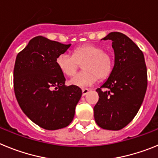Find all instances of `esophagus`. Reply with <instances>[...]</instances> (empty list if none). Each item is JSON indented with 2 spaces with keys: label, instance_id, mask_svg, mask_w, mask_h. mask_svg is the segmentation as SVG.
Returning <instances> with one entry per match:
<instances>
[{
  "label": "esophagus",
  "instance_id": "34e87169",
  "mask_svg": "<svg viewBox=\"0 0 158 158\" xmlns=\"http://www.w3.org/2000/svg\"><path fill=\"white\" fill-rule=\"evenodd\" d=\"M88 93H89V89H82V95H83V96H85Z\"/></svg>",
  "mask_w": 158,
  "mask_h": 158
}]
</instances>
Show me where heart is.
I'll return each instance as SVG.
<instances>
[{"label": "heart", "instance_id": "obj_1", "mask_svg": "<svg viewBox=\"0 0 158 158\" xmlns=\"http://www.w3.org/2000/svg\"><path fill=\"white\" fill-rule=\"evenodd\" d=\"M60 71L71 77L76 73L82 64V72L73 77L69 84L77 87L91 85L96 80H104L109 77L114 66V60L110 53L95 44H84L73 51V55L67 53L59 54L56 58Z\"/></svg>", "mask_w": 158, "mask_h": 158}]
</instances>
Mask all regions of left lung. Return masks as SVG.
<instances>
[{"mask_svg":"<svg viewBox=\"0 0 158 158\" xmlns=\"http://www.w3.org/2000/svg\"><path fill=\"white\" fill-rule=\"evenodd\" d=\"M102 40L112 41L115 65L107 80L96 89L99 100L93 108L94 118L100 127L118 131L132 121L142 105L147 69L142 51L127 35L111 32Z\"/></svg>","mask_w":158,"mask_h":158,"instance_id":"1","label":"left lung"}]
</instances>
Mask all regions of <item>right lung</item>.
Returning a JSON list of instances; mask_svg holds the SVG:
<instances>
[{"label": "right lung", "instance_id": "add662e5", "mask_svg": "<svg viewBox=\"0 0 158 158\" xmlns=\"http://www.w3.org/2000/svg\"><path fill=\"white\" fill-rule=\"evenodd\" d=\"M70 45L36 36L16 56L13 72L16 100L25 115L43 129L68 126L81 97L80 88L65 85V78L56 64L57 57Z\"/></svg>", "mask_w": 158, "mask_h": 158}]
</instances>
